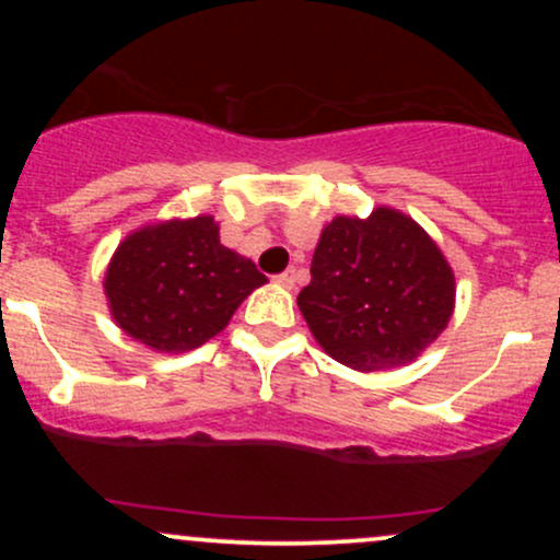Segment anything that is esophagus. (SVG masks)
<instances>
[{
	"mask_svg": "<svg viewBox=\"0 0 560 560\" xmlns=\"http://www.w3.org/2000/svg\"><path fill=\"white\" fill-rule=\"evenodd\" d=\"M294 281H298V271H294V268H289V271L276 276V284H281L284 289H292Z\"/></svg>",
	"mask_w": 560,
	"mask_h": 560,
	"instance_id": "esophagus-1",
	"label": "esophagus"
}]
</instances>
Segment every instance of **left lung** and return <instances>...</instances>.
<instances>
[{"mask_svg":"<svg viewBox=\"0 0 560 560\" xmlns=\"http://www.w3.org/2000/svg\"><path fill=\"white\" fill-rule=\"evenodd\" d=\"M298 305L316 342L347 369L382 371L421 355L445 331L455 276L413 218L376 208L320 231Z\"/></svg>","mask_w":560,"mask_h":560,"instance_id":"left-lung-1","label":"left lung"}]
</instances>
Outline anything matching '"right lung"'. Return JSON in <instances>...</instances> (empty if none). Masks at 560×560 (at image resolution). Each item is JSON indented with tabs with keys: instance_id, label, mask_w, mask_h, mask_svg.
Segmentation results:
<instances>
[{
	"instance_id": "obj_1",
	"label": "right lung",
	"mask_w": 560,
	"mask_h": 560,
	"mask_svg": "<svg viewBox=\"0 0 560 560\" xmlns=\"http://www.w3.org/2000/svg\"><path fill=\"white\" fill-rule=\"evenodd\" d=\"M266 281L253 260L223 247L213 215H197L128 234L107 266L105 294L128 337L158 352H186L226 329Z\"/></svg>"
}]
</instances>
